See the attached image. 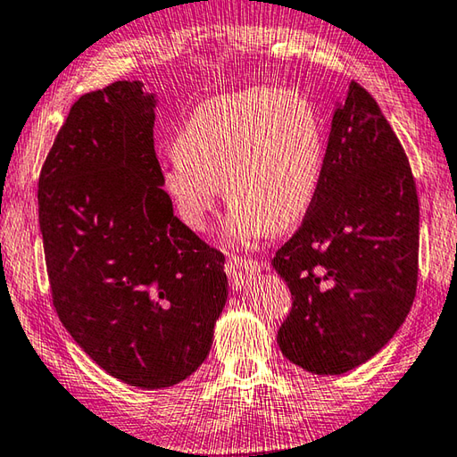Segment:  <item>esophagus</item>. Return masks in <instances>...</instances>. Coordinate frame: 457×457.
<instances>
[{"label":"esophagus","mask_w":457,"mask_h":457,"mask_svg":"<svg viewBox=\"0 0 457 457\" xmlns=\"http://www.w3.org/2000/svg\"><path fill=\"white\" fill-rule=\"evenodd\" d=\"M255 271H260V263L252 257H229L226 263V273L236 289L245 287Z\"/></svg>","instance_id":"obj_1"}]
</instances>
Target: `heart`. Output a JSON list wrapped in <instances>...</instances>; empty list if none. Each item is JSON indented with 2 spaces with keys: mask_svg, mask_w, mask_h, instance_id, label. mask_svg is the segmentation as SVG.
Returning <instances> with one entry per match:
<instances>
[{
  "mask_svg": "<svg viewBox=\"0 0 457 457\" xmlns=\"http://www.w3.org/2000/svg\"><path fill=\"white\" fill-rule=\"evenodd\" d=\"M162 173L179 220L204 229L220 187L226 237L253 245L300 223L318 195L326 137L320 113L294 89L252 87L200 104L178 131Z\"/></svg>",
  "mask_w": 457,
  "mask_h": 457,
  "instance_id": "heart-1",
  "label": "heart"
}]
</instances>
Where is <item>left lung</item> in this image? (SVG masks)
I'll use <instances>...</instances> for the list:
<instances>
[{"label":"left lung","instance_id":"1","mask_svg":"<svg viewBox=\"0 0 457 457\" xmlns=\"http://www.w3.org/2000/svg\"><path fill=\"white\" fill-rule=\"evenodd\" d=\"M418 252L408 155L376 99L352 81L331 120L318 195L271 260L292 292L281 353L320 376L373 358L410 313Z\"/></svg>","mask_w":457,"mask_h":457}]
</instances>
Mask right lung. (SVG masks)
<instances>
[{"instance_id":"obj_1","label":"right lung","mask_w":457,"mask_h":457,"mask_svg":"<svg viewBox=\"0 0 457 457\" xmlns=\"http://www.w3.org/2000/svg\"><path fill=\"white\" fill-rule=\"evenodd\" d=\"M115 81L71 105L39 173L54 308L99 368L179 384L212 350L226 257L173 215L154 149L155 97Z\"/></svg>"}]
</instances>
